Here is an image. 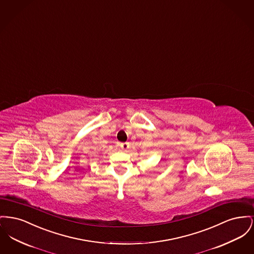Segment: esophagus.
<instances>
[{
    "label": "esophagus",
    "instance_id": "esophagus-1",
    "mask_svg": "<svg viewBox=\"0 0 254 254\" xmlns=\"http://www.w3.org/2000/svg\"><path fill=\"white\" fill-rule=\"evenodd\" d=\"M121 149L122 150H126V149H128L129 148V143H127V142H123V143H121Z\"/></svg>",
    "mask_w": 254,
    "mask_h": 254
}]
</instances>
